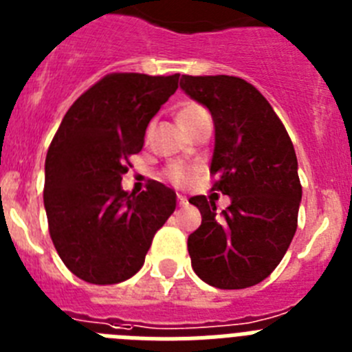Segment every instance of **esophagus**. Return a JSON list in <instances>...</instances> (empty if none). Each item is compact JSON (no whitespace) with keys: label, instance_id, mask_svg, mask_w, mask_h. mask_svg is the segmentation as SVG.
<instances>
[{"label":"esophagus","instance_id":"obj_1","mask_svg":"<svg viewBox=\"0 0 352 352\" xmlns=\"http://www.w3.org/2000/svg\"><path fill=\"white\" fill-rule=\"evenodd\" d=\"M178 204L179 206H186V204H188V199H186L185 195L178 194Z\"/></svg>","mask_w":352,"mask_h":352}]
</instances>
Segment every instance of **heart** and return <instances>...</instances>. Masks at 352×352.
Instances as JSON below:
<instances>
[{
  "label": "heart",
  "instance_id": "b5f03b06",
  "mask_svg": "<svg viewBox=\"0 0 352 352\" xmlns=\"http://www.w3.org/2000/svg\"><path fill=\"white\" fill-rule=\"evenodd\" d=\"M204 114H206V111L199 107V105L185 104L183 107L178 109L176 121H178V125L182 126L183 130H186L194 121H197L199 118L204 116ZM194 173V169H188V167L182 166V164H173V166H169L166 169V178L169 179L170 183H174L176 186H185L192 182Z\"/></svg>",
  "mask_w": 352,
  "mask_h": 352
}]
</instances>
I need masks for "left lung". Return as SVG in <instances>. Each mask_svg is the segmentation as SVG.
<instances>
[{"label":"left lung","mask_w":352,"mask_h":352,"mask_svg":"<svg viewBox=\"0 0 352 352\" xmlns=\"http://www.w3.org/2000/svg\"><path fill=\"white\" fill-rule=\"evenodd\" d=\"M179 88L208 109L214 125L210 173L231 197L217 213L204 195L190 197L203 222L188 236L195 275L219 289L263 282L285 256L298 227L301 185L294 146L268 100L232 76H183Z\"/></svg>","instance_id":"left-lung-1"}]
</instances>
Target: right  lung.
Masks as SVG:
<instances>
[{"label":"right lung","mask_w":352,"mask_h":352,"mask_svg":"<svg viewBox=\"0 0 352 352\" xmlns=\"http://www.w3.org/2000/svg\"><path fill=\"white\" fill-rule=\"evenodd\" d=\"M179 74H111L74 102L45 158L43 206L61 261L84 282L129 280L144 264L155 232L176 210L173 188L121 186L129 157L178 89Z\"/></svg>","instance_id":"1"}]
</instances>
